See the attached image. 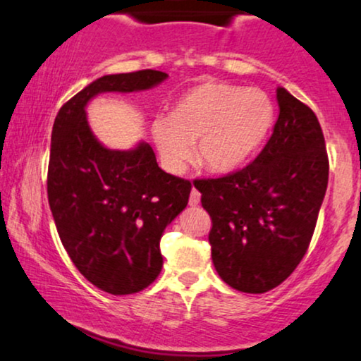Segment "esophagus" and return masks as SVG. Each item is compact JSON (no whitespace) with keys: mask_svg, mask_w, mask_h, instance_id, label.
<instances>
[{"mask_svg":"<svg viewBox=\"0 0 361 361\" xmlns=\"http://www.w3.org/2000/svg\"><path fill=\"white\" fill-rule=\"evenodd\" d=\"M198 203H200V192L197 188H193L192 193H190V205L197 207Z\"/></svg>","mask_w":361,"mask_h":361,"instance_id":"1","label":"esophagus"}]
</instances>
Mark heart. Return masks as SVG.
<instances>
[{
    "label": "heart",
    "mask_w": 361,
    "mask_h": 361,
    "mask_svg": "<svg viewBox=\"0 0 361 361\" xmlns=\"http://www.w3.org/2000/svg\"><path fill=\"white\" fill-rule=\"evenodd\" d=\"M274 123V104L260 89L205 82L185 92L171 117H159L151 133L163 166L180 175L193 159L215 173L235 171L264 145Z\"/></svg>",
    "instance_id": "b5f03b06"
}]
</instances>
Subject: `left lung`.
Segmentation results:
<instances>
[{"mask_svg": "<svg viewBox=\"0 0 361 361\" xmlns=\"http://www.w3.org/2000/svg\"><path fill=\"white\" fill-rule=\"evenodd\" d=\"M276 97L279 117L257 158L232 175L195 181L212 216L208 240L216 272L230 288L250 294L267 293L293 274L328 186L318 117L284 87Z\"/></svg>", "mask_w": 361, "mask_h": 361, "instance_id": "8db88e82", "label": "left lung"}]
</instances>
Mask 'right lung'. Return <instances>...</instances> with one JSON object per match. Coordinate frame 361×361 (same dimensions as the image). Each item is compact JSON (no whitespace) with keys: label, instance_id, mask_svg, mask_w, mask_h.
<instances>
[{"label":"right lung","instance_id":"right-lung-1","mask_svg":"<svg viewBox=\"0 0 361 361\" xmlns=\"http://www.w3.org/2000/svg\"><path fill=\"white\" fill-rule=\"evenodd\" d=\"M168 79L159 71L104 75L60 107L51 129L49 205L68 257L95 288L139 293L159 276L164 228L188 205L192 183L164 173L153 147L104 146L85 107L106 92H141Z\"/></svg>","mask_w":361,"mask_h":361}]
</instances>
